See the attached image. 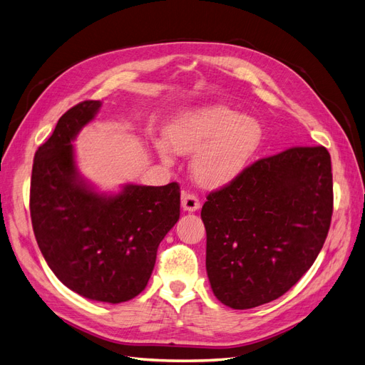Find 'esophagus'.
Segmentation results:
<instances>
[{
	"label": "esophagus",
	"mask_w": 365,
	"mask_h": 365,
	"mask_svg": "<svg viewBox=\"0 0 365 365\" xmlns=\"http://www.w3.org/2000/svg\"><path fill=\"white\" fill-rule=\"evenodd\" d=\"M181 205H182V210L184 212H197L201 207V202L197 197L193 195V193H182L181 196Z\"/></svg>",
	"instance_id": "obj_1"
}]
</instances>
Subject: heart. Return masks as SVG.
Listing matches in <instances>:
<instances>
[{"mask_svg": "<svg viewBox=\"0 0 365 365\" xmlns=\"http://www.w3.org/2000/svg\"><path fill=\"white\" fill-rule=\"evenodd\" d=\"M165 141L155 149L165 164L173 152L190 155L193 180L205 189H219L235 181L256 155L263 140V128L256 117L242 115L225 103H210L176 115L164 130Z\"/></svg>", "mask_w": 365, "mask_h": 365, "instance_id": "heart-1", "label": "heart"}]
</instances>
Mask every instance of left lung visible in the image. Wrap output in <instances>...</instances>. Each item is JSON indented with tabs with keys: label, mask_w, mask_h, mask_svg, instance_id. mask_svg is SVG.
Instances as JSON below:
<instances>
[{
	"label": "left lung",
	"mask_w": 365,
	"mask_h": 365,
	"mask_svg": "<svg viewBox=\"0 0 365 365\" xmlns=\"http://www.w3.org/2000/svg\"><path fill=\"white\" fill-rule=\"evenodd\" d=\"M334 210L326 148H291L207 196L205 268L213 294L251 309L288 292L322 251Z\"/></svg>",
	"instance_id": "obj_1"
}]
</instances>
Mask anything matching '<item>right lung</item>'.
I'll return each mask as SVG.
<instances>
[{"label": "right lung", "instance_id": "obj_1", "mask_svg": "<svg viewBox=\"0 0 365 365\" xmlns=\"http://www.w3.org/2000/svg\"><path fill=\"white\" fill-rule=\"evenodd\" d=\"M101 106L86 101L68 109L36 150L30 216L54 275L88 300L117 304L146 288L160 242L180 219V185L125 184L103 193L86 181L73 141Z\"/></svg>", "mask_w": 365, "mask_h": 365}]
</instances>
